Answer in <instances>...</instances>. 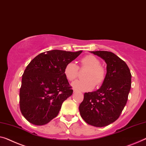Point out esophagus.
Instances as JSON below:
<instances>
[{
    "label": "esophagus",
    "instance_id": "1",
    "mask_svg": "<svg viewBox=\"0 0 146 146\" xmlns=\"http://www.w3.org/2000/svg\"><path fill=\"white\" fill-rule=\"evenodd\" d=\"M77 92V90H76V89H74L73 90V93H75V92Z\"/></svg>",
    "mask_w": 146,
    "mask_h": 146
}]
</instances>
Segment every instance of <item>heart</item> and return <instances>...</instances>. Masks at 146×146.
<instances>
[{
  "mask_svg": "<svg viewBox=\"0 0 146 146\" xmlns=\"http://www.w3.org/2000/svg\"><path fill=\"white\" fill-rule=\"evenodd\" d=\"M82 67L88 69L84 75L86 79L75 80L71 84L76 90L89 91L96 85L101 84L105 79L106 72L104 67L100 66V61L92 55H87L80 60ZM79 67L73 62H69L64 68V75L67 80L72 81L77 77Z\"/></svg>",
  "mask_w": 146,
  "mask_h": 146,
  "instance_id": "b5f03b06",
  "label": "heart"
}]
</instances>
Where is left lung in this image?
Listing matches in <instances>:
<instances>
[{
    "instance_id": "left-lung-1",
    "label": "left lung",
    "mask_w": 146,
    "mask_h": 146,
    "mask_svg": "<svg viewBox=\"0 0 146 146\" xmlns=\"http://www.w3.org/2000/svg\"><path fill=\"white\" fill-rule=\"evenodd\" d=\"M90 52L105 61L107 73L98 90L84 93L79 112L86 123L103 127L113 123L120 116L131 88L132 75L127 64L113 52Z\"/></svg>"
}]
</instances>
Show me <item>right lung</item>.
<instances>
[{
	"mask_svg": "<svg viewBox=\"0 0 146 146\" xmlns=\"http://www.w3.org/2000/svg\"><path fill=\"white\" fill-rule=\"evenodd\" d=\"M82 52H42L26 67L19 91V106L29 123L44 125L59 113L63 102L73 94L64 68Z\"/></svg>",
	"mask_w": 146,
	"mask_h": 146,
	"instance_id": "obj_1",
	"label": "right lung"
}]
</instances>
